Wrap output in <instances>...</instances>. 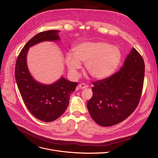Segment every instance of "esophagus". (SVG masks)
I'll list each match as a JSON object with an SVG mask.
<instances>
[{
  "mask_svg": "<svg viewBox=\"0 0 158 158\" xmlns=\"http://www.w3.org/2000/svg\"><path fill=\"white\" fill-rule=\"evenodd\" d=\"M78 87H79V89H85L87 87V86L84 83H81L78 85Z\"/></svg>",
  "mask_w": 158,
  "mask_h": 158,
  "instance_id": "esophagus-1",
  "label": "esophagus"
}]
</instances>
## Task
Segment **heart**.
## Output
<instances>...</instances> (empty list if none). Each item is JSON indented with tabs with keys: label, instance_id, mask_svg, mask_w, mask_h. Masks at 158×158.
Here are the masks:
<instances>
[{
	"label": "heart",
	"instance_id": "obj_1",
	"mask_svg": "<svg viewBox=\"0 0 158 158\" xmlns=\"http://www.w3.org/2000/svg\"><path fill=\"white\" fill-rule=\"evenodd\" d=\"M122 54L117 46L106 42L84 43L74 48V56L68 53L66 63L69 71L77 74L81 68V63L85 64V70L94 79L101 80L111 76L119 67Z\"/></svg>",
	"mask_w": 158,
	"mask_h": 158
}]
</instances>
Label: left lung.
Listing matches in <instances>:
<instances>
[{
    "instance_id": "8db88e82",
    "label": "left lung",
    "mask_w": 158,
    "mask_h": 158,
    "mask_svg": "<svg viewBox=\"0 0 158 158\" xmlns=\"http://www.w3.org/2000/svg\"><path fill=\"white\" fill-rule=\"evenodd\" d=\"M144 77V60L133 48L118 72L92 83L93 95L87 108L94 121L110 127L131 115L139 105Z\"/></svg>"
}]
</instances>
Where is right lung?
<instances>
[{
    "label": "right lung",
    "instance_id": "right-lung-1",
    "mask_svg": "<svg viewBox=\"0 0 158 158\" xmlns=\"http://www.w3.org/2000/svg\"><path fill=\"white\" fill-rule=\"evenodd\" d=\"M58 31H44L32 37L20 51L15 64V79L24 104L34 117L44 122L53 121L64 112L77 83L64 77L50 85L38 83L28 71L26 54L29 48L34 44L42 41L59 40Z\"/></svg>",
    "mask_w": 158,
    "mask_h": 158
}]
</instances>
